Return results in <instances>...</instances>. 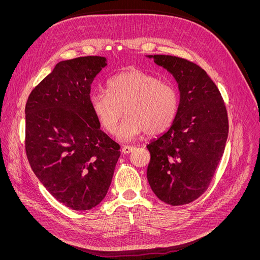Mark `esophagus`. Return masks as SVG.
<instances>
[{"label": "esophagus", "mask_w": 260, "mask_h": 260, "mask_svg": "<svg viewBox=\"0 0 260 260\" xmlns=\"http://www.w3.org/2000/svg\"><path fill=\"white\" fill-rule=\"evenodd\" d=\"M135 146H130V145H123L122 146V153L123 154H129L132 151H135Z\"/></svg>", "instance_id": "1"}]
</instances>
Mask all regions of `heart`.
Instances as JSON below:
<instances>
[{"mask_svg":"<svg viewBox=\"0 0 260 260\" xmlns=\"http://www.w3.org/2000/svg\"><path fill=\"white\" fill-rule=\"evenodd\" d=\"M107 91L99 90L90 96L96 119L108 133H114L123 114L125 117L117 137L129 141L141 133L157 136L174 122L179 108V96L174 86L143 70L131 68L113 76Z\"/></svg>","mask_w":260,"mask_h":260,"instance_id":"b5f03b06","label":"heart"}]
</instances>
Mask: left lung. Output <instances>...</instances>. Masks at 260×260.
Wrapping results in <instances>:
<instances>
[{
    "mask_svg": "<svg viewBox=\"0 0 260 260\" xmlns=\"http://www.w3.org/2000/svg\"><path fill=\"white\" fill-rule=\"evenodd\" d=\"M174 76L180 91L169 129L152 140L147 180L169 205L191 203L207 190L224 152L229 122L217 85L192 61L170 55H146Z\"/></svg>",
    "mask_w": 260,
    "mask_h": 260,
    "instance_id": "obj_1",
    "label": "left lung"
}]
</instances>
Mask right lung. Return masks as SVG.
I'll return each instance as SVG.
<instances>
[{"instance_id": "1", "label": "right lung", "mask_w": 260, "mask_h": 260, "mask_svg": "<svg viewBox=\"0 0 260 260\" xmlns=\"http://www.w3.org/2000/svg\"><path fill=\"white\" fill-rule=\"evenodd\" d=\"M107 60H61L30 93L26 153L31 169L55 199L74 210L104 200L120 146L101 130L90 105L91 84Z\"/></svg>"}]
</instances>
